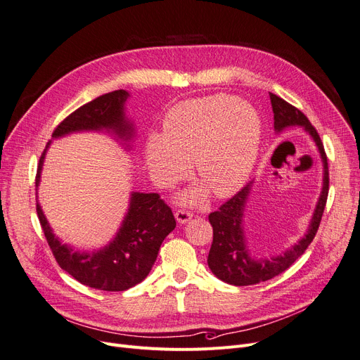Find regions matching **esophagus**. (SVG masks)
<instances>
[{
    "label": "esophagus",
    "mask_w": 360,
    "mask_h": 360,
    "mask_svg": "<svg viewBox=\"0 0 360 360\" xmlns=\"http://www.w3.org/2000/svg\"><path fill=\"white\" fill-rule=\"evenodd\" d=\"M175 219H176L178 223L185 224V223H188V221H190V220L193 219V214H191L190 212H186V210H178V212L175 213Z\"/></svg>",
    "instance_id": "34e87169"
}]
</instances>
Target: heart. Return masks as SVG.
I'll use <instances>...</instances> for the list:
<instances>
[{"mask_svg": "<svg viewBox=\"0 0 360 360\" xmlns=\"http://www.w3.org/2000/svg\"><path fill=\"white\" fill-rule=\"evenodd\" d=\"M162 134L144 143L147 172L159 188H172L194 163L201 179L178 197L181 204L202 205L209 190L219 198L236 194L255 165L262 122L257 110L231 94L184 101L163 118Z\"/></svg>", "mask_w": 360, "mask_h": 360, "instance_id": "heart-1", "label": "heart"}]
</instances>
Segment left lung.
<instances>
[{
  "mask_svg": "<svg viewBox=\"0 0 360 360\" xmlns=\"http://www.w3.org/2000/svg\"><path fill=\"white\" fill-rule=\"evenodd\" d=\"M270 101L274 112L276 134H281L283 131L292 127H300L315 143L321 162H323V186H321L318 201L304 236L290 248L266 258H257L251 254L247 235H245V212L250 202L254 181L243 186L229 201H226L217 212L210 213L209 220L213 228V243L207 264L217 278L233 286L257 285L259 281H267L288 270L307 251L315 238L328 195V163L316 129L304 113L286 101L273 93H270Z\"/></svg>",
  "mask_w": 360,
  "mask_h": 360,
  "instance_id": "8db88e82",
  "label": "left lung"
}]
</instances>
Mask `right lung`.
<instances>
[{
  "label": "right lung",
  "mask_w": 360,
  "mask_h": 360,
  "mask_svg": "<svg viewBox=\"0 0 360 360\" xmlns=\"http://www.w3.org/2000/svg\"><path fill=\"white\" fill-rule=\"evenodd\" d=\"M128 98L127 90H115L83 105L55 128L52 139L74 132H103L129 151L136 139V125L125 113ZM51 143L52 140L37 166L36 190L41 184ZM36 212L60 267L82 285L106 292H122L143 281L153 267L162 242L176 226L172 210L159 198V194L132 191L115 236L99 250L82 251L64 243L53 233L39 201L36 202Z\"/></svg>",
  "instance_id": "1"
}]
</instances>
